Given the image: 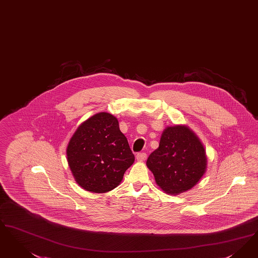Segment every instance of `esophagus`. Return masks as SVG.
Wrapping results in <instances>:
<instances>
[{
  "label": "esophagus",
  "mask_w": 258,
  "mask_h": 258,
  "mask_svg": "<svg viewBox=\"0 0 258 258\" xmlns=\"http://www.w3.org/2000/svg\"><path fill=\"white\" fill-rule=\"evenodd\" d=\"M136 158L138 161H144L145 159L147 158V155L145 153H139L136 155Z\"/></svg>",
  "instance_id": "34e87169"
}]
</instances>
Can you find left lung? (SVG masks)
<instances>
[{
	"label": "left lung",
	"instance_id": "obj_1",
	"mask_svg": "<svg viewBox=\"0 0 258 258\" xmlns=\"http://www.w3.org/2000/svg\"><path fill=\"white\" fill-rule=\"evenodd\" d=\"M206 165L204 146L186 125L166 127L159 147L147 160L156 184L169 195H178L196 185Z\"/></svg>",
	"mask_w": 258,
	"mask_h": 258
}]
</instances>
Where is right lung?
Masks as SVG:
<instances>
[{
	"mask_svg": "<svg viewBox=\"0 0 258 258\" xmlns=\"http://www.w3.org/2000/svg\"><path fill=\"white\" fill-rule=\"evenodd\" d=\"M66 152L77 183L93 193H105L117 187L134 162L117 118L106 112L84 121L73 134Z\"/></svg>",
	"mask_w": 258,
	"mask_h": 258,
	"instance_id": "1",
	"label": "right lung"
}]
</instances>
